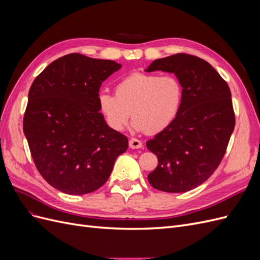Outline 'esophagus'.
I'll use <instances>...</instances> for the list:
<instances>
[{
	"label": "esophagus",
	"mask_w": 260,
	"mask_h": 260,
	"mask_svg": "<svg viewBox=\"0 0 260 260\" xmlns=\"http://www.w3.org/2000/svg\"><path fill=\"white\" fill-rule=\"evenodd\" d=\"M129 146L131 147V148H141L143 146V144H142V141H140V140H138V139H131L130 141H129Z\"/></svg>",
	"instance_id": "34e87169"
}]
</instances>
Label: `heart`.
Returning <instances> with one entry per match:
<instances>
[{"label":"heart","instance_id":"1","mask_svg":"<svg viewBox=\"0 0 260 260\" xmlns=\"http://www.w3.org/2000/svg\"><path fill=\"white\" fill-rule=\"evenodd\" d=\"M183 86L172 75L133 73L115 86V95L99 94L98 103L107 124L121 131L131 113L133 128L156 135L169 128L182 107Z\"/></svg>","mask_w":260,"mask_h":260}]
</instances>
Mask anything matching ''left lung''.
<instances>
[{
    "label": "left lung",
    "mask_w": 260,
    "mask_h": 260,
    "mask_svg": "<svg viewBox=\"0 0 260 260\" xmlns=\"http://www.w3.org/2000/svg\"><path fill=\"white\" fill-rule=\"evenodd\" d=\"M155 70L177 76L183 101L174 123L146 142L158 158L147 179L156 190L183 193L205 182L223 158L235 125L231 91L209 62L194 55L156 59L146 72Z\"/></svg>",
    "instance_id": "8db88e82"
}]
</instances>
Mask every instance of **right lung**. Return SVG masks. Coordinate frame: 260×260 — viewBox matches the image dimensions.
I'll return each mask as SVG.
<instances>
[{
  "instance_id": "1",
  "label": "right lung",
  "mask_w": 260,
  "mask_h": 260,
  "mask_svg": "<svg viewBox=\"0 0 260 260\" xmlns=\"http://www.w3.org/2000/svg\"><path fill=\"white\" fill-rule=\"evenodd\" d=\"M121 68L72 53L52 61L31 84L23 133L38 171L62 193L96 191L108 180L128 138L105 122L101 84Z\"/></svg>"
}]
</instances>
